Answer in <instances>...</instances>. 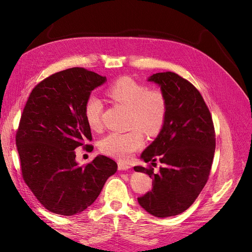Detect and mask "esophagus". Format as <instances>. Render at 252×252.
Wrapping results in <instances>:
<instances>
[{
	"label": "esophagus",
	"instance_id": "1",
	"mask_svg": "<svg viewBox=\"0 0 252 252\" xmlns=\"http://www.w3.org/2000/svg\"><path fill=\"white\" fill-rule=\"evenodd\" d=\"M118 168H119V170H128V169H130V166H129L128 164L119 162V164H118Z\"/></svg>",
	"mask_w": 252,
	"mask_h": 252
}]
</instances>
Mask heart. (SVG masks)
Instances as JSON below:
<instances>
[{
	"instance_id": "b5f03b06",
	"label": "heart",
	"mask_w": 252,
	"mask_h": 252,
	"mask_svg": "<svg viewBox=\"0 0 252 252\" xmlns=\"http://www.w3.org/2000/svg\"><path fill=\"white\" fill-rule=\"evenodd\" d=\"M107 94L119 104L130 109L128 132H110L100 142L104 154L121 161H127L144 142L142 130L149 135L158 134L164 126L167 102L158 89H147L143 84L129 77L121 78L107 89ZM103 104L100 98L89 96L84 105V117L93 130L102 125Z\"/></svg>"
}]
</instances>
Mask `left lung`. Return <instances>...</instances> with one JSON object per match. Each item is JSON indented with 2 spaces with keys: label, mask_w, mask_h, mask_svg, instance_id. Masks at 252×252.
I'll use <instances>...</instances> for the list:
<instances>
[{
  "label": "left lung",
  "mask_w": 252,
  "mask_h": 252,
  "mask_svg": "<svg viewBox=\"0 0 252 252\" xmlns=\"http://www.w3.org/2000/svg\"><path fill=\"white\" fill-rule=\"evenodd\" d=\"M161 87L167 102V114L157 139L145 149V163L135 166L147 173L152 189L138 202L150 215L167 218L180 215L193 204L207 183L216 150V132L210 111L200 91L179 74L166 71L148 79Z\"/></svg>",
  "instance_id": "1"
}]
</instances>
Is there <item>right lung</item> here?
Wrapping results in <instances>:
<instances>
[{"instance_id":"obj_1","label":"right lung","mask_w":252,"mask_h":252,"mask_svg":"<svg viewBox=\"0 0 252 252\" xmlns=\"http://www.w3.org/2000/svg\"><path fill=\"white\" fill-rule=\"evenodd\" d=\"M106 77L73 67L51 74L32 89L16 134L23 180L45 208L61 216L85 210L118 169L105 156L79 166L75 148L93 149L84 117L91 91Z\"/></svg>"}]
</instances>
